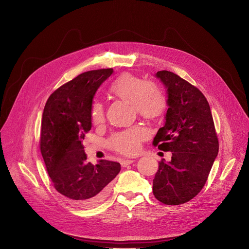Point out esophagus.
Wrapping results in <instances>:
<instances>
[{
    "instance_id": "34e87169",
    "label": "esophagus",
    "mask_w": 249,
    "mask_h": 249,
    "mask_svg": "<svg viewBox=\"0 0 249 249\" xmlns=\"http://www.w3.org/2000/svg\"><path fill=\"white\" fill-rule=\"evenodd\" d=\"M134 161H135L134 160H131V159H126V160H123L121 161V165H122L123 167H125V166H127V165H129V164L133 163Z\"/></svg>"
}]
</instances>
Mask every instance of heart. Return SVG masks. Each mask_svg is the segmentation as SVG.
<instances>
[{
	"mask_svg": "<svg viewBox=\"0 0 249 249\" xmlns=\"http://www.w3.org/2000/svg\"><path fill=\"white\" fill-rule=\"evenodd\" d=\"M111 91L119 98L133 103L136 111L146 118L160 116L167 105L166 95L157 83L143 81L129 74L118 78L112 85ZM90 116L94 124H100L104 121L105 109L101 101H93ZM146 136L147 132L143 127L135 126L113 134L109 139V144L117 152L131 155L138 151L139 143Z\"/></svg>",
	"mask_w": 249,
	"mask_h": 249,
	"instance_id": "obj_1",
	"label": "heart"
}]
</instances>
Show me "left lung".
I'll list each match as a JSON object with an SVG mask.
<instances>
[{
	"label": "left lung",
	"mask_w": 249,
	"mask_h": 249,
	"mask_svg": "<svg viewBox=\"0 0 249 249\" xmlns=\"http://www.w3.org/2000/svg\"><path fill=\"white\" fill-rule=\"evenodd\" d=\"M156 77L166 89L168 109L153 145L171 152L172 157L169 162L159 163L153 192L165 205H180L204 187L218 156L219 141L204 94L169 71H160Z\"/></svg>",
	"instance_id": "left-lung-1"
}]
</instances>
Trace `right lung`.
<instances>
[{
	"mask_svg": "<svg viewBox=\"0 0 249 249\" xmlns=\"http://www.w3.org/2000/svg\"><path fill=\"white\" fill-rule=\"evenodd\" d=\"M112 73L101 69L79 75L49 96L42 114L40 151L47 172L55 189L81 207L102 202L121 169L116 161L88 162L82 144L91 128L93 96Z\"/></svg>",
	"mask_w": 249,
	"mask_h": 249,
	"instance_id": "obj_1",
	"label": "right lung"
}]
</instances>
